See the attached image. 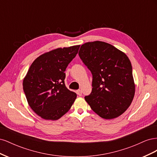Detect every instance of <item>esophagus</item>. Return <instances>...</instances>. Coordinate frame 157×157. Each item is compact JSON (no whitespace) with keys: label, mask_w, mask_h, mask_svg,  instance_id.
Here are the masks:
<instances>
[{"label":"esophagus","mask_w":157,"mask_h":157,"mask_svg":"<svg viewBox=\"0 0 157 157\" xmlns=\"http://www.w3.org/2000/svg\"><path fill=\"white\" fill-rule=\"evenodd\" d=\"M77 94L78 96H82V91L80 90H77Z\"/></svg>","instance_id":"34e87169"}]
</instances>
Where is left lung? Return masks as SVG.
I'll use <instances>...</instances> for the list:
<instances>
[{"instance_id": "obj_1", "label": "left lung", "mask_w": 157, "mask_h": 157, "mask_svg": "<svg viewBox=\"0 0 157 157\" xmlns=\"http://www.w3.org/2000/svg\"><path fill=\"white\" fill-rule=\"evenodd\" d=\"M78 55L91 71L92 90L84 99L92 110L105 119L124 113L135 94L132 64L124 52L102 41L86 42Z\"/></svg>"}]
</instances>
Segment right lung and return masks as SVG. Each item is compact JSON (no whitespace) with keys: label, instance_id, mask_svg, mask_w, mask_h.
Returning a JSON list of instances; mask_svg holds the SVG:
<instances>
[{"label":"right lung","instance_id":"add662e5","mask_svg":"<svg viewBox=\"0 0 157 157\" xmlns=\"http://www.w3.org/2000/svg\"><path fill=\"white\" fill-rule=\"evenodd\" d=\"M80 45L56 48L33 61L23 80L28 104L45 120L56 121L69 111L77 98L65 85V71Z\"/></svg>","mask_w":157,"mask_h":157}]
</instances>
